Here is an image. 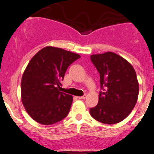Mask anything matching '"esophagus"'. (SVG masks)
Listing matches in <instances>:
<instances>
[{
    "mask_svg": "<svg viewBox=\"0 0 154 154\" xmlns=\"http://www.w3.org/2000/svg\"><path fill=\"white\" fill-rule=\"evenodd\" d=\"M86 97H87V95H84L83 96H79V97H78V99H86Z\"/></svg>",
    "mask_w": 154,
    "mask_h": 154,
    "instance_id": "esophagus-1",
    "label": "esophagus"
}]
</instances>
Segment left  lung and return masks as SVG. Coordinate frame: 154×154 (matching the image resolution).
Wrapping results in <instances>:
<instances>
[{
  "instance_id": "obj_1",
  "label": "left lung",
  "mask_w": 154,
  "mask_h": 154,
  "mask_svg": "<svg viewBox=\"0 0 154 154\" xmlns=\"http://www.w3.org/2000/svg\"><path fill=\"white\" fill-rule=\"evenodd\" d=\"M100 76L99 103L90 109L91 116L106 125L121 122L130 114L136 104L139 86L135 71L120 55L108 51L91 55Z\"/></svg>"
}]
</instances>
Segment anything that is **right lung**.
Wrapping results in <instances>:
<instances>
[{
  "mask_svg": "<svg viewBox=\"0 0 154 154\" xmlns=\"http://www.w3.org/2000/svg\"><path fill=\"white\" fill-rule=\"evenodd\" d=\"M81 58L62 48L45 47L33 56L21 81V97L26 110L41 125L57 123L66 117L73 96L60 91L69 66Z\"/></svg>",
  "mask_w": 154,
  "mask_h": 154,
  "instance_id": "right-lung-1",
  "label": "right lung"
}]
</instances>
